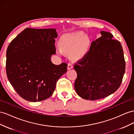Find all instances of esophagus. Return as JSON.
Here are the masks:
<instances>
[{
  "instance_id": "1",
  "label": "esophagus",
  "mask_w": 134,
  "mask_h": 134,
  "mask_svg": "<svg viewBox=\"0 0 134 134\" xmlns=\"http://www.w3.org/2000/svg\"><path fill=\"white\" fill-rule=\"evenodd\" d=\"M73 68V64H71L70 63H68V69L69 70V69H72Z\"/></svg>"
}]
</instances>
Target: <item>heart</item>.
<instances>
[{
	"mask_svg": "<svg viewBox=\"0 0 134 134\" xmlns=\"http://www.w3.org/2000/svg\"><path fill=\"white\" fill-rule=\"evenodd\" d=\"M91 44V40L83 33H68L61 36L59 40L61 48H57V52L60 54L63 51L69 52L71 57L80 59L87 54Z\"/></svg>",
	"mask_w": 134,
	"mask_h": 134,
	"instance_id": "1",
	"label": "heart"
}]
</instances>
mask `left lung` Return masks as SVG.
<instances>
[{
    "instance_id": "obj_1",
    "label": "left lung",
    "mask_w": 134,
    "mask_h": 134,
    "mask_svg": "<svg viewBox=\"0 0 134 134\" xmlns=\"http://www.w3.org/2000/svg\"><path fill=\"white\" fill-rule=\"evenodd\" d=\"M100 34L87 54L74 66L77 73L75 90L86 100H98L113 93L120 87L125 71L121 43L110 32L102 31Z\"/></svg>"
}]
</instances>
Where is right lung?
<instances>
[{
  "label": "right lung",
  "instance_id": "obj_1",
  "mask_svg": "<svg viewBox=\"0 0 134 134\" xmlns=\"http://www.w3.org/2000/svg\"><path fill=\"white\" fill-rule=\"evenodd\" d=\"M55 29L26 28L7 50L6 72L10 84L25 100L37 102L48 99L57 80L67 71V64L51 61L56 53Z\"/></svg>",
  "mask_w": 134,
  "mask_h": 134
}]
</instances>
